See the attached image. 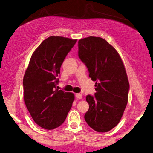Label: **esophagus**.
<instances>
[{"mask_svg":"<svg viewBox=\"0 0 153 153\" xmlns=\"http://www.w3.org/2000/svg\"><path fill=\"white\" fill-rule=\"evenodd\" d=\"M76 97L78 99H82V95L81 94H76Z\"/></svg>","mask_w":153,"mask_h":153,"instance_id":"esophagus-1","label":"esophagus"}]
</instances>
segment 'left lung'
Wrapping results in <instances>:
<instances>
[{
	"label": "left lung",
	"mask_w": 153,
	"mask_h": 153,
	"mask_svg": "<svg viewBox=\"0 0 153 153\" xmlns=\"http://www.w3.org/2000/svg\"><path fill=\"white\" fill-rule=\"evenodd\" d=\"M78 56L89 77L96 81L95 95L86 96L89 107L85 120L97 132H107L120 121L128 102L129 83L124 64L117 50L100 37L79 40Z\"/></svg>",
	"instance_id": "left-lung-1"
}]
</instances>
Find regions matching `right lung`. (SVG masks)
Returning <instances> with one entry per match:
<instances>
[{
	"label": "right lung",
	"mask_w": 153,
	"mask_h": 153,
	"mask_svg": "<svg viewBox=\"0 0 153 153\" xmlns=\"http://www.w3.org/2000/svg\"><path fill=\"white\" fill-rule=\"evenodd\" d=\"M77 40L52 36L32 53L23 79L24 100L33 120L52 130L64 122L74 95L56 89L60 67Z\"/></svg>",
	"instance_id": "obj_1"
}]
</instances>
